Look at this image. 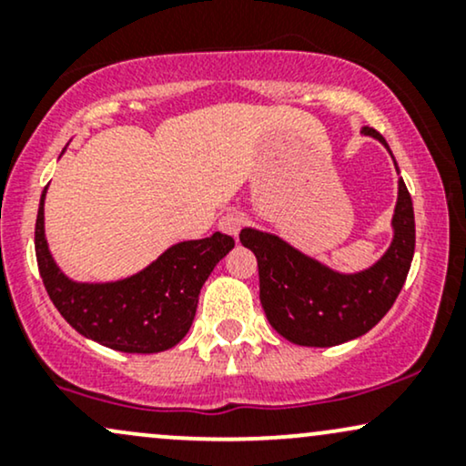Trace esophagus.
I'll return each mask as SVG.
<instances>
[{
    "label": "esophagus",
    "mask_w": 466,
    "mask_h": 466,
    "mask_svg": "<svg viewBox=\"0 0 466 466\" xmlns=\"http://www.w3.org/2000/svg\"><path fill=\"white\" fill-rule=\"evenodd\" d=\"M245 226V217L238 215V212H229V215H223L221 221H218V228L223 229V232L229 234V237L237 238L240 228Z\"/></svg>",
    "instance_id": "obj_1"
}]
</instances>
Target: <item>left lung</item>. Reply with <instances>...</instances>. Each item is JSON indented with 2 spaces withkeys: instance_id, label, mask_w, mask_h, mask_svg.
Listing matches in <instances>:
<instances>
[{
  "instance_id": "obj_1",
  "label": "left lung",
  "mask_w": 466,
  "mask_h": 466,
  "mask_svg": "<svg viewBox=\"0 0 466 466\" xmlns=\"http://www.w3.org/2000/svg\"><path fill=\"white\" fill-rule=\"evenodd\" d=\"M361 136L374 137L392 155L381 133L363 127ZM390 226L392 240L381 258L352 274L324 265L278 234L240 229V243L258 260L260 304L269 324L293 344L315 349L366 335L397 300L414 258V208L403 179Z\"/></svg>"
}]
</instances>
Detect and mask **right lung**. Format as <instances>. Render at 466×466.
I'll use <instances>...</instances> for the list:
<instances>
[{"label":"right lung","mask_w":466,"mask_h":466,"mask_svg":"<svg viewBox=\"0 0 466 466\" xmlns=\"http://www.w3.org/2000/svg\"><path fill=\"white\" fill-rule=\"evenodd\" d=\"M66 153V148H63ZM46 192L35 228L41 278L58 313L87 339L120 352H162L190 330L203 282L234 248V238L215 232L170 245L137 274L109 282L72 280L52 256L46 238Z\"/></svg>","instance_id":"obj_1"}]
</instances>
